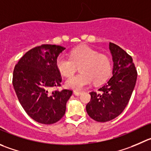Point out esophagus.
<instances>
[{
    "label": "esophagus",
    "mask_w": 151,
    "mask_h": 151,
    "mask_svg": "<svg viewBox=\"0 0 151 151\" xmlns=\"http://www.w3.org/2000/svg\"><path fill=\"white\" fill-rule=\"evenodd\" d=\"M73 93H74L75 96H80V95L81 94V91H77V90H74V91H73Z\"/></svg>",
    "instance_id": "esophagus-1"
}]
</instances>
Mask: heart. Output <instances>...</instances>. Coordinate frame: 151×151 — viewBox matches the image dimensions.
Masks as SVG:
<instances>
[{
    "mask_svg": "<svg viewBox=\"0 0 151 151\" xmlns=\"http://www.w3.org/2000/svg\"><path fill=\"white\" fill-rule=\"evenodd\" d=\"M70 58L61 55L55 64L59 73L64 77H70L79 66L78 74L66 81V87L79 90L92 81L100 84L107 81L112 73V64L105 54L99 53L94 49L86 45L79 46L71 50Z\"/></svg>",
    "mask_w": 151,
    "mask_h": 151,
    "instance_id": "obj_1",
    "label": "heart"
}]
</instances>
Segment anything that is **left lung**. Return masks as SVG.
Returning a JSON list of instances; mask_svg holds the SVG:
<instances>
[{"label": "left lung", "mask_w": 151, "mask_h": 151, "mask_svg": "<svg viewBox=\"0 0 151 151\" xmlns=\"http://www.w3.org/2000/svg\"><path fill=\"white\" fill-rule=\"evenodd\" d=\"M109 49L113 61V76L99 92H91L86 106L90 117L105 122L119 116L128 104L136 85L137 71L133 58L116 44L110 43Z\"/></svg>", "instance_id": "1"}]
</instances>
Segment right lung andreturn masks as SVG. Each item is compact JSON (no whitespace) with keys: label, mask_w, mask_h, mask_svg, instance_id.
Listing matches in <instances>:
<instances>
[{"label":"right lung","mask_w":151,"mask_h":151,"mask_svg":"<svg viewBox=\"0 0 151 151\" xmlns=\"http://www.w3.org/2000/svg\"><path fill=\"white\" fill-rule=\"evenodd\" d=\"M65 48L43 44L29 50L15 65L12 84L26 113L37 122L54 124L65 114L70 90L52 91L61 86V73L55 64Z\"/></svg>","instance_id":"add662e5"}]
</instances>
